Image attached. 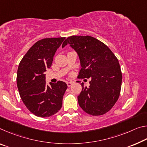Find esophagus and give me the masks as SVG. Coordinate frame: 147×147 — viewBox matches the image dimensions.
Returning a JSON list of instances; mask_svg holds the SVG:
<instances>
[{
    "label": "esophagus",
    "mask_w": 147,
    "mask_h": 147,
    "mask_svg": "<svg viewBox=\"0 0 147 147\" xmlns=\"http://www.w3.org/2000/svg\"><path fill=\"white\" fill-rule=\"evenodd\" d=\"M67 86H68V87H70V86L73 84V82H67Z\"/></svg>",
    "instance_id": "1"
}]
</instances>
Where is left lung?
<instances>
[{
    "instance_id": "1",
    "label": "left lung",
    "mask_w": 147,
    "mask_h": 147,
    "mask_svg": "<svg viewBox=\"0 0 147 147\" xmlns=\"http://www.w3.org/2000/svg\"><path fill=\"white\" fill-rule=\"evenodd\" d=\"M67 44L80 59L78 77L91 78L88 87L81 84L79 105L89 115H104L113 108L120 95L122 74L118 59L108 46L92 36H69L62 48Z\"/></svg>"
}]
</instances>
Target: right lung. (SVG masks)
<instances>
[{
	"label": "right lung",
	"mask_w": 147,
	"mask_h": 147,
	"mask_svg": "<svg viewBox=\"0 0 147 147\" xmlns=\"http://www.w3.org/2000/svg\"><path fill=\"white\" fill-rule=\"evenodd\" d=\"M65 39L48 38L38 40L28 50L20 61L17 86L23 103L30 112L45 118L57 113L62 107L63 97L67 88L63 81L46 84L44 73L50 68L57 48Z\"/></svg>",
	"instance_id": "right-lung-1"
}]
</instances>
